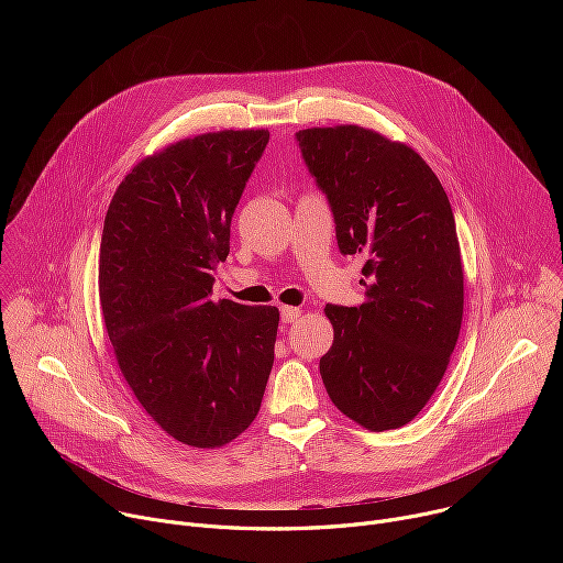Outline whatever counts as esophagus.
<instances>
[{
    "label": "esophagus",
    "mask_w": 563,
    "mask_h": 563,
    "mask_svg": "<svg viewBox=\"0 0 563 563\" xmlns=\"http://www.w3.org/2000/svg\"><path fill=\"white\" fill-rule=\"evenodd\" d=\"M302 313V309L300 307H280V316H283V320L285 323H294V320H298V316Z\"/></svg>",
    "instance_id": "esophagus-1"
}]
</instances>
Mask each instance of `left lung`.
I'll use <instances>...</instances> for the list:
<instances>
[{
  "mask_svg": "<svg viewBox=\"0 0 563 563\" xmlns=\"http://www.w3.org/2000/svg\"><path fill=\"white\" fill-rule=\"evenodd\" d=\"M330 198L343 254L365 258L361 307L328 305L320 358L332 404L369 432L410 423L437 391L463 320V263L450 200L406 142L358 124L296 133Z\"/></svg>",
  "mask_w": 563,
  "mask_h": 563,
  "instance_id": "left-lung-1",
  "label": "left lung"
}]
</instances>
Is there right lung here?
<instances>
[{
  "label": "right lung",
  "mask_w": 563,
  "mask_h": 563,
  "mask_svg": "<svg viewBox=\"0 0 563 563\" xmlns=\"http://www.w3.org/2000/svg\"><path fill=\"white\" fill-rule=\"evenodd\" d=\"M267 129H222L167 144L113 194L100 245V307L118 367L176 441L222 448L261 410L278 307L211 300L229 224Z\"/></svg>",
  "instance_id": "add662e5"
}]
</instances>
